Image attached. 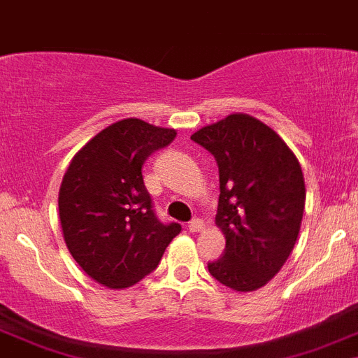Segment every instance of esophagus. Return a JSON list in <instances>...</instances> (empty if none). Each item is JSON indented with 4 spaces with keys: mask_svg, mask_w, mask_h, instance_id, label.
<instances>
[{
    "mask_svg": "<svg viewBox=\"0 0 358 358\" xmlns=\"http://www.w3.org/2000/svg\"><path fill=\"white\" fill-rule=\"evenodd\" d=\"M203 228H205V224H203L201 219H192L191 223H189V230L191 231H201Z\"/></svg>",
    "mask_w": 358,
    "mask_h": 358,
    "instance_id": "1",
    "label": "esophagus"
}]
</instances>
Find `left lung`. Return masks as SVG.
Instances as JSON below:
<instances>
[{
    "mask_svg": "<svg viewBox=\"0 0 358 358\" xmlns=\"http://www.w3.org/2000/svg\"><path fill=\"white\" fill-rule=\"evenodd\" d=\"M191 139L219 167L215 224L227 248L208 271L231 291H257L282 269L298 241L307 194L301 166L271 127L243 112Z\"/></svg>",
    "mask_w": 358,
    "mask_h": 358,
    "instance_id": "8db88e82",
    "label": "left lung"
}]
</instances>
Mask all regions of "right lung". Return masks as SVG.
<instances>
[{"instance_id":"add662e5","label":"right lung","mask_w":358,"mask_h":358,"mask_svg":"<svg viewBox=\"0 0 358 358\" xmlns=\"http://www.w3.org/2000/svg\"><path fill=\"white\" fill-rule=\"evenodd\" d=\"M176 137L143 119H121L73 157L59 192L66 246L87 275L127 289L150 275L182 227L157 219L143 180L153 151Z\"/></svg>"}]
</instances>
